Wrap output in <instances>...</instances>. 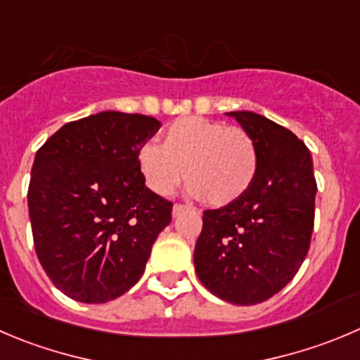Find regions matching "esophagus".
Instances as JSON below:
<instances>
[{"label": "esophagus", "mask_w": 360, "mask_h": 360, "mask_svg": "<svg viewBox=\"0 0 360 360\" xmlns=\"http://www.w3.org/2000/svg\"><path fill=\"white\" fill-rule=\"evenodd\" d=\"M187 208H189V207H187V205L176 203V205H174V207H173V217H178V215H180V214H184V212H186Z\"/></svg>", "instance_id": "esophagus-1"}]
</instances>
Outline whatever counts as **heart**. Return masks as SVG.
<instances>
[{"label":"heart","mask_w":360,"mask_h":360,"mask_svg":"<svg viewBox=\"0 0 360 360\" xmlns=\"http://www.w3.org/2000/svg\"><path fill=\"white\" fill-rule=\"evenodd\" d=\"M258 166V146L248 131L201 116L176 120L164 131L160 145L146 143L138 152L139 173L152 193L167 196L186 174L189 193L205 196L212 207L240 200Z\"/></svg>","instance_id":"1"}]
</instances>
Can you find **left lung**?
<instances>
[{
	"label": "left lung",
	"mask_w": 360,
	"mask_h": 360,
	"mask_svg": "<svg viewBox=\"0 0 360 360\" xmlns=\"http://www.w3.org/2000/svg\"><path fill=\"white\" fill-rule=\"evenodd\" d=\"M258 146L259 166L248 193L203 212L194 269L208 292L252 306L295 277L309 251L316 180L309 148L285 127L251 111H231Z\"/></svg>",
	"instance_id": "1"
}]
</instances>
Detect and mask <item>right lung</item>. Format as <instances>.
I'll use <instances>...</instances> for the list:
<instances>
[{
	"label": "right lung",
	"mask_w": 360,
	"mask_h": 360,
	"mask_svg": "<svg viewBox=\"0 0 360 360\" xmlns=\"http://www.w3.org/2000/svg\"><path fill=\"white\" fill-rule=\"evenodd\" d=\"M160 129L102 111L65 123L37 152L28 187L35 251L58 290L104 304L141 279L173 203L145 186L138 152Z\"/></svg>",
	"instance_id": "obj_1"
}]
</instances>
